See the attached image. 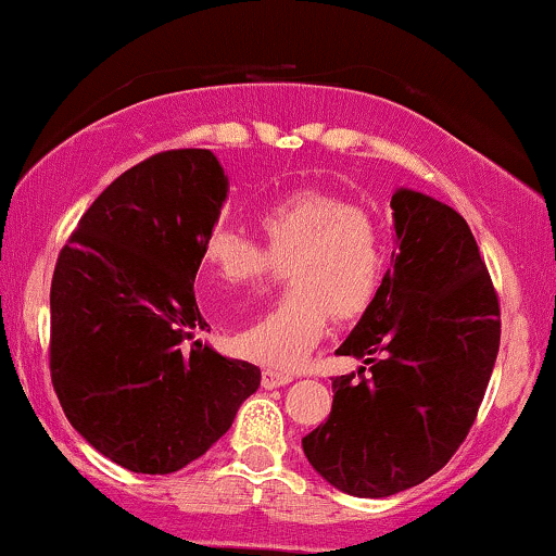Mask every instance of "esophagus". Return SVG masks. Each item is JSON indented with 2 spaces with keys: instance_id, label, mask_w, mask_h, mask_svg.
Listing matches in <instances>:
<instances>
[{
  "instance_id": "1",
  "label": "esophagus",
  "mask_w": 556,
  "mask_h": 556,
  "mask_svg": "<svg viewBox=\"0 0 556 556\" xmlns=\"http://www.w3.org/2000/svg\"><path fill=\"white\" fill-rule=\"evenodd\" d=\"M287 381H292V374L290 371H277V368H264V374H261V384L266 389H274V387H282Z\"/></svg>"
}]
</instances>
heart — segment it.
Instances as JSON below:
<instances>
[{"mask_svg":"<svg viewBox=\"0 0 556 556\" xmlns=\"http://www.w3.org/2000/svg\"><path fill=\"white\" fill-rule=\"evenodd\" d=\"M266 248L219 225L203 240V266L227 290L258 287L287 269L292 285L264 316L235 334L242 358L295 368L329 331L331 314L361 316L387 274V240L366 208L329 193H295L258 216Z\"/></svg>","mask_w":556,"mask_h":556,"instance_id":"1","label":"heart"}]
</instances>
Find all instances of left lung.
<instances>
[{"label": "left lung", "instance_id": "1", "mask_svg": "<svg viewBox=\"0 0 556 556\" xmlns=\"http://www.w3.org/2000/svg\"><path fill=\"white\" fill-rule=\"evenodd\" d=\"M397 251L337 355L331 413L303 437L308 463L353 496H392L442 470L476 424L496 353L500 298L468 222L442 201L392 195ZM369 374L366 375L365 371Z\"/></svg>", "mask_w": 556, "mask_h": 556}]
</instances>
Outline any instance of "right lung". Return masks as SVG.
<instances>
[{"mask_svg":"<svg viewBox=\"0 0 556 556\" xmlns=\"http://www.w3.org/2000/svg\"><path fill=\"white\" fill-rule=\"evenodd\" d=\"M227 177L206 149L149 156L83 214L52 277L49 371L73 429L132 473H175L232 426L258 366L193 340V282Z\"/></svg>","mask_w":556,"mask_h":556,"instance_id":"right-lung-1","label":"right lung"}]
</instances>
